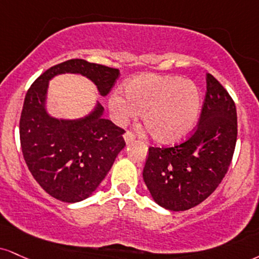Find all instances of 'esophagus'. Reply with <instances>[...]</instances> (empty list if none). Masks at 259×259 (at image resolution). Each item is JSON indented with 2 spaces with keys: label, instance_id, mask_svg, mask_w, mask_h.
Wrapping results in <instances>:
<instances>
[{
  "label": "esophagus",
  "instance_id": "esophagus-1",
  "mask_svg": "<svg viewBox=\"0 0 259 259\" xmlns=\"http://www.w3.org/2000/svg\"><path fill=\"white\" fill-rule=\"evenodd\" d=\"M124 140H125L126 145H130V143H133L134 141H135V135L127 132V133L124 134Z\"/></svg>",
  "mask_w": 259,
  "mask_h": 259
}]
</instances>
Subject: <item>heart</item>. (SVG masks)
I'll return each instance as SVG.
<instances>
[{"label": "heart", "instance_id": "obj_1", "mask_svg": "<svg viewBox=\"0 0 259 259\" xmlns=\"http://www.w3.org/2000/svg\"><path fill=\"white\" fill-rule=\"evenodd\" d=\"M116 123L124 125L143 112V123L155 141L179 142L197 125L201 94L197 84L179 76L141 74L117 89L108 101Z\"/></svg>", "mask_w": 259, "mask_h": 259}]
</instances>
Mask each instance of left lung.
Segmentation results:
<instances>
[{
  "mask_svg": "<svg viewBox=\"0 0 259 259\" xmlns=\"http://www.w3.org/2000/svg\"><path fill=\"white\" fill-rule=\"evenodd\" d=\"M238 121L233 99L212 74L195 133L169 148L149 147L143 181L153 200L171 211L197 206L222 182L234 154Z\"/></svg>",
  "mask_w": 259,
  "mask_h": 259,
  "instance_id": "1",
  "label": "left lung"
}]
</instances>
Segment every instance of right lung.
I'll return each instance as SVG.
<instances>
[{"label": "right lung", "mask_w": 259, "mask_h": 259, "mask_svg": "<svg viewBox=\"0 0 259 259\" xmlns=\"http://www.w3.org/2000/svg\"><path fill=\"white\" fill-rule=\"evenodd\" d=\"M65 73L85 77L95 84L100 96H106L119 70L72 59L40 74L25 96L19 127L25 163L49 195L64 202H78L95 192L125 142L124 130L105 119L99 101L88 114L76 119L49 113V80Z\"/></svg>", "instance_id": "add662e5"}]
</instances>
